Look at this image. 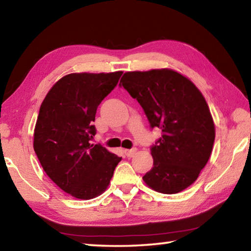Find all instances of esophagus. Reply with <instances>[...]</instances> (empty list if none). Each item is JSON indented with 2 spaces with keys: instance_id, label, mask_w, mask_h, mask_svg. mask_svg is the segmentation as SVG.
I'll return each mask as SVG.
<instances>
[{
  "instance_id": "obj_1",
  "label": "esophagus",
  "mask_w": 251,
  "mask_h": 251,
  "mask_svg": "<svg viewBox=\"0 0 251 251\" xmlns=\"http://www.w3.org/2000/svg\"><path fill=\"white\" fill-rule=\"evenodd\" d=\"M124 152L127 157H133L136 154V148H131V150H125Z\"/></svg>"
}]
</instances>
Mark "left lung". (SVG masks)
<instances>
[{
    "label": "left lung",
    "mask_w": 251,
    "mask_h": 251,
    "mask_svg": "<svg viewBox=\"0 0 251 251\" xmlns=\"http://www.w3.org/2000/svg\"><path fill=\"white\" fill-rule=\"evenodd\" d=\"M161 137L151 146L154 166L143 177L156 192L177 194L197 179L215 142L210 110L198 88L173 70L127 72L121 79Z\"/></svg>",
    "instance_id": "left-lung-1"
}]
</instances>
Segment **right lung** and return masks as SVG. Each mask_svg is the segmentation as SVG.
<instances>
[{
    "label": "right lung",
    "mask_w": 251,
    "mask_h": 251,
    "mask_svg": "<svg viewBox=\"0 0 251 251\" xmlns=\"http://www.w3.org/2000/svg\"><path fill=\"white\" fill-rule=\"evenodd\" d=\"M123 72L73 73L54 84L40 107L34 151L50 179L78 199H92L107 188L122 157L100 144L96 110L118 83Z\"/></svg>",
    "instance_id": "obj_1"
}]
</instances>
